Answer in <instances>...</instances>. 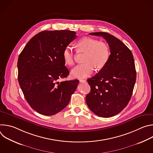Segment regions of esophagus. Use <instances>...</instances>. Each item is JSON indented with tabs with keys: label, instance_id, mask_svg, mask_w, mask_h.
Instances as JSON below:
<instances>
[{
	"label": "esophagus",
	"instance_id": "34e87169",
	"mask_svg": "<svg viewBox=\"0 0 153 153\" xmlns=\"http://www.w3.org/2000/svg\"><path fill=\"white\" fill-rule=\"evenodd\" d=\"M79 81H80V82H81V83H85V82H86L85 80H83V79H80V80H79Z\"/></svg>",
	"mask_w": 153,
	"mask_h": 153
}]
</instances>
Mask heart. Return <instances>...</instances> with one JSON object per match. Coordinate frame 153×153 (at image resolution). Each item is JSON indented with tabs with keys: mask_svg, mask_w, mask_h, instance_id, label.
I'll return each instance as SVG.
<instances>
[{
	"mask_svg": "<svg viewBox=\"0 0 153 153\" xmlns=\"http://www.w3.org/2000/svg\"><path fill=\"white\" fill-rule=\"evenodd\" d=\"M79 51L86 52L84 63L78 65L71 71V76L76 78H85L90 76L96 68L100 70L104 68L111 56L109 46L105 42L91 38L83 37L76 43ZM65 63L72 66L74 63V52L70 46L65 47L62 53Z\"/></svg>",
	"mask_w": 153,
	"mask_h": 153,
	"instance_id": "b5f03b06",
	"label": "heart"
}]
</instances>
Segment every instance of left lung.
Returning <instances> with one entry per match:
<instances>
[{
	"instance_id": "obj_1",
	"label": "left lung",
	"mask_w": 153,
	"mask_h": 153,
	"mask_svg": "<svg viewBox=\"0 0 153 153\" xmlns=\"http://www.w3.org/2000/svg\"><path fill=\"white\" fill-rule=\"evenodd\" d=\"M90 34L106 40L111 56L104 68L87 80L91 91L86 102L98 116L110 117L122 111L131 97L136 80L134 60L131 50L114 36L105 32Z\"/></svg>"
}]
</instances>
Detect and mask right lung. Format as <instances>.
<instances>
[{"mask_svg": "<svg viewBox=\"0 0 153 153\" xmlns=\"http://www.w3.org/2000/svg\"><path fill=\"white\" fill-rule=\"evenodd\" d=\"M69 30L43 31L32 37L20 54L18 81L25 98L36 111L52 116L68 104L79 80L59 82L70 74L62 53L77 37Z\"/></svg>", "mask_w": 153, "mask_h": 153, "instance_id": "add662e5", "label": "right lung"}]
</instances>
